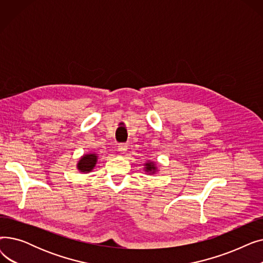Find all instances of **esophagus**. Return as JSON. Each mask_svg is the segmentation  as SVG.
Masks as SVG:
<instances>
[{
  "instance_id": "obj_1",
  "label": "esophagus",
  "mask_w": 263,
  "mask_h": 263,
  "mask_svg": "<svg viewBox=\"0 0 263 263\" xmlns=\"http://www.w3.org/2000/svg\"><path fill=\"white\" fill-rule=\"evenodd\" d=\"M127 149H128V145L127 144H119L118 145V151H119V153H121V154L126 153Z\"/></svg>"
}]
</instances>
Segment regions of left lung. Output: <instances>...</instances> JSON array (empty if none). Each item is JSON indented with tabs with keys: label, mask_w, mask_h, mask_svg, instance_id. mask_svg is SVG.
I'll use <instances>...</instances> for the list:
<instances>
[{
	"label": "left lung",
	"mask_w": 263,
	"mask_h": 263,
	"mask_svg": "<svg viewBox=\"0 0 263 263\" xmlns=\"http://www.w3.org/2000/svg\"><path fill=\"white\" fill-rule=\"evenodd\" d=\"M144 171L149 175L157 174L159 172L157 163L154 162V161H151V160H148L146 163H144Z\"/></svg>",
	"instance_id": "obj_1"
}]
</instances>
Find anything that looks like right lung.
Listing matches in <instances>:
<instances>
[{
    "label": "right lung",
    "mask_w": 263,
    "mask_h": 263,
    "mask_svg": "<svg viewBox=\"0 0 263 263\" xmlns=\"http://www.w3.org/2000/svg\"><path fill=\"white\" fill-rule=\"evenodd\" d=\"M97 161H98V155L89 153L83 155L78 163H77V168L82 174H88L91 173V171L95 168Z\"/></svg>",
    "instance_id": "1"
}]
</instances>
